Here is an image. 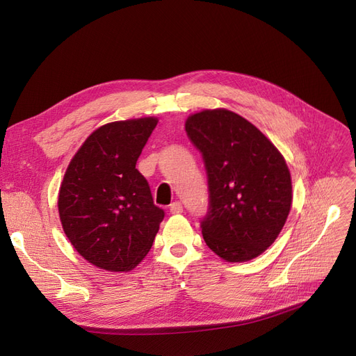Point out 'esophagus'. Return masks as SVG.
I'll use <instances>...</instances> for the list:
<instances>
[{
    "mask_svg": "<svg viewBox=\"0 0 356 356\" xmlns=\"http://www.w3.org/2000/svg\"><path fill=\"white\" fill-rule=\"evenodd\" d=\"M169 212L174 213V215H178V213H182V204L179 202H174L172 204L169 206Z\"/></svg>",
    "mask_w": 356,
    "mask_h": 356,
    "instance_id": "esophagus-1",
    "label": "esophagus"
}]
</instances>
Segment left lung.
Wrapping results in <instances>:
<instances>
[{
	"mask_svg": "<svg viewBox=\"0 0 356 356\" xmlns=\"http://www.w3.org/2000/svg\"><path fill=\"white\" fill-rule=\"evenodd\" d=\"M186 131L203 154L209 184V212L202 220L206 244L227 262L262 254L291 207L283 154L248 119L227 108L190 115Z\"/></svg>",
	"mask_w": 356,
	"mask_h": 356,
	"instance_id": "8db88e82",
	"label": "left lung"
}]
</instances>
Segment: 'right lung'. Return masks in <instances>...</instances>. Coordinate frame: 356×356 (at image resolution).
<instances>
[{
    "instance_id": "add662e5",
    "label": "right lung",
    "mask_w": 356,
    "mask_h": 356,
    "mask_svg": "<svg viewBox=\"0 0 356 356\" xmlns=\"http://www.w3.org/2000/svg\"><path fill=\"white\" fill-rule=\"evenodd\" d=\"M157 118L110 122L72 157L58 190V215L72 246L112 273L136 268L152 249L165 212L136 168Z\"/></svg>"
}]
</instances>
